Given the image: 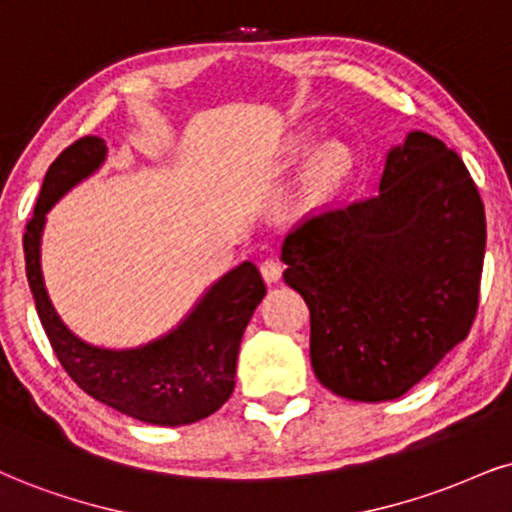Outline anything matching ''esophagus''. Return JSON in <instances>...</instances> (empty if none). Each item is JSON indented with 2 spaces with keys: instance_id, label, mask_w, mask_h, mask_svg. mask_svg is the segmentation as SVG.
Returning a JSON list of instances; mask_svg holds the SVG:
<instances>
[{
  "instance_id": "esophagus-1",
  "label": "esophagus",
  "mask_w": 512,
  "mask_h": 512,
  "mask_svg": "<svg viewBox=\"0 0 512 512\" xmlns=\"http://www.w3.org/2000/svg\"><path fill=\"white\" fill-rule=\"evenodd\" d=\"M261 275L266 277V282H277L282 277V263L277 258H266L261 263Z\"/></svg>"
}]
</instances>
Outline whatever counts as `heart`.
Here are the masks:
<instances>
[{
	"label": "heart",
	"instance_id": "heart-1",
	"mask_svg": "<svg viewBox=\"0 0 512 512\" xmlns=\"http://www.w3.org/2000/svg\"><path fill=\"white\" fill-rule=\"evenodd\" d=\"M353 170V154L344 144L332 142L313 156L301 175L299 187L292 199L294 213H306L327 204L342 189Z\"/></svg>",
	"mask_w": 512,
	"mask_h": 512
}]
</instances>
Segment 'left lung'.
<instances>
[{
    "label": "left lung",
    "mask_w": 512,
    "mask_h": 512,
    "mask_svg": "<svg viewBox=\"0 0 512 512\" xmlns=\"http://www.w3.org/2000/svg\"><path fill=\"white\" fill-rule=\"evenodd\" d=\"M487 218L456 151L410 132L380 194L299 220L282 242L285 282L311 311V365L351 401H391L468 337Z\"/></svg>",
    "instance_id": "8db88e82"
}]
</instances>
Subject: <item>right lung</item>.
I'll return each mask as SVG.
<instances>
[{
	"instance_id": "add662e5",
	"label": "right lung",
	"mask_w": 512,
	"mask_h": 512,
	"mask_svg": "<svg viewBox=\"0 0 512 512\" xmlns=\"http://www.w3.org/2000/svg\"><path fill=\"white\" fill-rule=\"evenodd\" d=\"M106 142L97 135L75 140L44 175L33 218L25 225L23 251L37 315L49 344L82 391L130 418L151 425H189L223 406L235 389L237 353L266 282L251 261L211 287L178 330L130 351H106L80 342L56 315L40 270L44 213L75 182L99 168Z\"/></svg>"
}]
</instances>
